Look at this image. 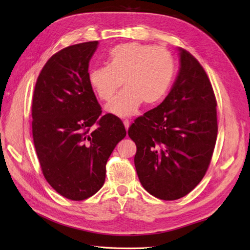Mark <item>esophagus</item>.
I'll return each mask as SVG.
<instances>
[{"label":"esophagus","mask_w":250,"mask_h":250,"mask_svg":"<svg viewBox=\"0 0 250 250\" xmlns=\"http://www.w3.org/2000/svg\"><path fill=\"white\" fill-rule=\"evenodd\" d=\"M124 125H125V130L127 131V128H128V126H130V122H128L127 119H125L124 120Z\"/></svg>","instance_id":"esophagus-1"}]
</instances>
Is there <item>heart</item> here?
<instances>
[{"instance_id":"b5f03b06","label":"heart","mask_w":250,"mask_h":250,"mask_svg":"<svg viewBox=\"0 0 250 250\" xmlns=\"http://www.w3.org/2000/svg\"><path fill=\"white\" fill-rule=\"evenodd\" d=\"M175 73L171 53L139 42L118 44L111 48L107 66L92 68L88 82L98 98L109 101L124 84L125 89L106 106L118 116H130L144 103L153 106L167 94Z\"/></svg>"}]
</instances>
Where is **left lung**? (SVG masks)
Listing matches in <instances>:
<instances>
[{"label":"left lung","instance_id":"left-lung-1","mask_svg":"<svg viewBox=\"0 0 250 250\" xmlns=\"http://www.w3.org/2000/svg\"><path fill=\"white\" fill-rule=\"evenodd\" d=\"M178 51L179 72L169 95L127 131L142 187L166 201L187 196L200 183L217 136V104L207 74L188 51Z\"/></svg>","mask_w":250,"mask_h":250}]
</instances>
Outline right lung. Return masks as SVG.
Masks as SVG:
<instances>
[{
  "label": "right lung",
  "mask_w": 250,
  "mask_h": 250,
  "mask_svg": "<svg viewBox=\"0 0 250 250\" xmlns=\"http://www.w3.org/2000/svg\"><path fill=\"white\" fill-rule=\"evenodd\" d=\"M98 41L69 46L53 54L37 79L32 130L45 179L73 201L103 187L106 164L126 135L122 120L102 110L88 82V64Z\"/></svg>",
  "instance_id": "obj_1"
}]
</instances>
